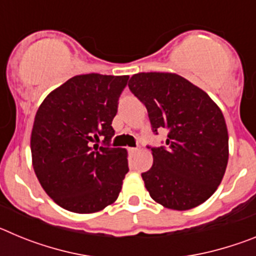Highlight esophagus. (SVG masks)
Listing matches in <instances>:
<instances>
[{
  "label": "esophagus",
  "instance_id": "esophagus-1",
  "mask_svg": "<svg viewBox=\"0 0 256 256\" xmlns=\"http://www.w3.org/2000/svg\"><path fill=\"white\" fill-rule=\"evenodd\" d=\"M138 151H140V148H130V152H132V154L138 152Z\"/></svg>",
  "mask_w": 256,
  "mask_h": 256
}]
</instances>
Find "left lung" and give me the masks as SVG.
<instances>
[{
    "label": "left lung",
    "mask_w": 256,
    "mask_h": 256,
    "mask_svg": "<svg viewBox=\"0 0 256 256\" xmlns=\"http://www.w3.org/2000/svg\"><path fill=\"white\" fill-rule=\"evenodd\" d=\"M148 108L165 146L151 148L154 164L142 173L144 187L162 206L188 210L220 184L228 162V132L220 108L206 92L173 73H138L128 83Z\"/></svg>",
    "instance_id": "1"
}]
</instances>
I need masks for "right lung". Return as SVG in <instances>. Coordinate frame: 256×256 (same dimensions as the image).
Instances as JSON below:
<instances>
[{
	"label": "right lung",
	"instance_id": "add662e5",
	"mask_svg": "<svg viewBox=\"0 0 256 256\" xmlns=\"http://www.w3.org/2000/svg\"><path fill=\"white\" fill-rule=\"evenodd\" d=\"M128 76H76L40 104L32 130L36 176L61 208L90 214L112 204L128 173L126 150L110 148ZM104 138L103 146H92Z\"/></svg>",
	"mask_w": 256,
	"mask_h": 256
}]
</instances>
